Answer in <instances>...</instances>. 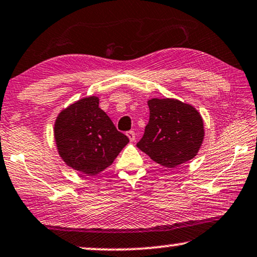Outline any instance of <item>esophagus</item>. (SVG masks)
I'll list each match as a JSON object with an SVG mask.
<instances>
[{"label":"esophagus","mask_w":257,"mask_h":257,"mask_svg":"<svg viewBox=\"0 0 257 257\" xmlns=\"http://www.w3.org/2000/svg\"><path fill=\"white\" fill-rule=\"evenodd\" d=\"M126 136H128V139L131 140V142H134L135 141V133L133 132V131L126 133Z\"/></svg>","instance_id":"esophagus-1"}]
</instances>
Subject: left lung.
I'll return each mask as SVG.
<instances>
[{"label": "left lung", "mask_w": 257, "mask_h": 257, "mask_svg": "<svg viewBox=\"0 0 257 257\" xmlns=\"http://www.w3.org/2000/svg\"><path fill=\"white\" fill-rule=\"evenodd\" d=\"M149 122L138 148L166 168L197 155L204 139L203 118L194 105L176 98L148 100Z\"/></svg>", "instance_id": "left-lung-1"}]
</instances>
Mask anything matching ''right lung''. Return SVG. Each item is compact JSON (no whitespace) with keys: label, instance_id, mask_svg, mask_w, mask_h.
Returning a JSON list of instances; mask_svg holds the SVG:
<instances>
[{"label":"right lung","instance_id":"right-lung-1","mask_svg":"<svg viewBox=\"0 0 257 257\" xmlns=\"http://www.w3.org/2000/svg\"><path fill=\"white\" fill-rule=\"evenodd\" d=\"M98 104L97 96L81 98L62 109L54 124L60 157L68 167L88 176L111 166L129 142Z\"/></svg>","mask_w":257,"mask_h":257}]
</instances>
